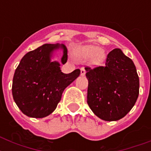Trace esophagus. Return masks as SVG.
<instances>
[{
	"instance_id": "esophagus-1",
	"label": "esophagus",
	"mask_w": 151,
	"mask_h": 151,
	"mask_svg": "<svg viewBox=\"0 0 151 151\" xmlns=\"http://www.w3.org/2000/svg\"><path fill=\"white\" fill-rule=\"evenodd\" d=\"M86 73V70H85V68H81V76H84Z\"/></svg>"
}]
</instances>
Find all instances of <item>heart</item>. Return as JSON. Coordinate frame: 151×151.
<instances>
[{"mask_svg":"<svg viewBox=\"0 0 151 151\" xmlns=\"http://www.w3.org/2000/svg\"><path fill=\"white\" fill-rule=\"evenodd\" d=\"M76 53L78 56L85 59L92 57V62L95 65H99L103 63L106 58L105 53L103 51L100 50L99 47L94 45L84 46L82 48H78L76 51Z\"/></svg>","mask_w":151,"mask_h":151,"instance_id":"b5f03b06","label":"heart"}]
</instances>
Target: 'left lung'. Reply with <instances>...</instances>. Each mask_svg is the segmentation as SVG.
I'll use <instances>...</instances> for the list:
<instances>
[{
    "mask_svg": "<svg viewBox=\"0 0 151 151\" xmlns=\"http://www.w3.org/2000/svg\"><path fill=\"white\" fill-rule=\"evenodd\" d=\"M85 70L87 103L92 112L106 122L124 117L139 96V79L132 60L114 48L107 55L105 66L85 67Z\"/></svg>",
    "mask_w": 151,
    "mask_h": 151,
    "instance_id": "1",
    "label": "left lung"
}]
</instances>
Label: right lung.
Here are the masks:
<instances>
[{
	"instance_id": "right-lung-1",
	"label": "right lung",
	"mask_w": 151,
	"mask_h": 151,
	"mask_svg": "<svg viewBox=\"0 0 151 151\" xmlns=\"http://www.w3.org/2000/svg\"><path fill=\"white\" fill-rule=\"evenodd\" d=\"M62 49L61 63L67 61V48L64 45L45 44L25 55L15 70L12 81L14 101L25 115L42 118L51 114L61 100L64 89L78 76L77 69L63 73L60 63L51 61L53 52Z\"/></svg>"
}]
</instances>
